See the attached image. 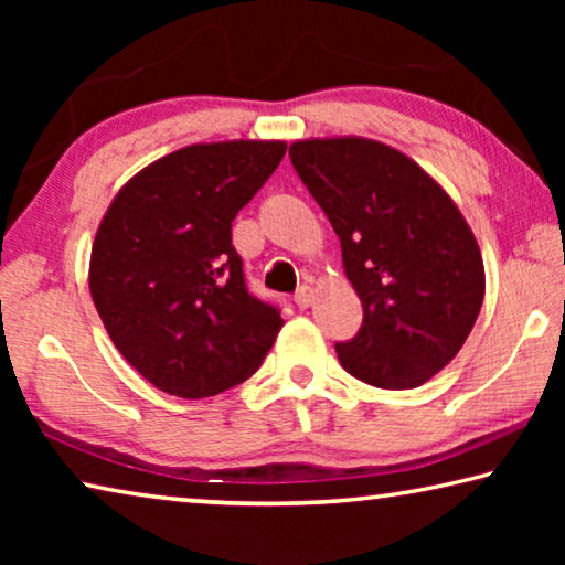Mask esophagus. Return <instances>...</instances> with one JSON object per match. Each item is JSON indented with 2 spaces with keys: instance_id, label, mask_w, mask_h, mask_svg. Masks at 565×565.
Segmentation results:
<instances>
[{
  "instance_id": "1",
  "label": "esophagus",
  "mask_w": 565,
  "mask_h": 565,
  "mask_svg": "<svg viewBox=\"0 0 565 565\" xmlns=\"http://www.w3.org/2000/svg\"><path fill=\"white\" fill-rule=\"evenodd\" d=\"M294 301H296V306H299V309H309V306L313 303V289H309V286H301V289L296 291Z\"/></svg>"
}]
</instances>
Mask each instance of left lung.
<instances>
[{"label":"left lung","instance_id":"1","mask_svg":"<svg viewBox=\"0 0 565 565\" xmlns=\"http://www.w3.org/2000/svg\"><path fill=\"white\" fill-rule=\"evenodd\" d=\"M291 164L341 238L363 323L341 366L376 388H416L454 361L486 294L481 248L454 199L404 151L366 137L299 139Z\"/></svg>","mask_w":565,"mask_h":565}]
</instances>
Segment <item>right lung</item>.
Instances as JSON below:
<instances>
[{
	"label": "right lung",
	"mask_w": 565,
	"mask_h": 565,
	"mask_svg": "<svg viewBox=\"0 0 565 565\" xmlns=\"http://www.w3.org/2000/svg\"><path fill=\"white\" fill-rule=\"evenodd\" d=\"M284 154L281 139L181 147L137 171L102 216L92 301L121 356L164 394L238 386L279 337V309L246 291L232 222Z\"/></svg>",
	"instance_id": "add662e5"
}]
</instances>
